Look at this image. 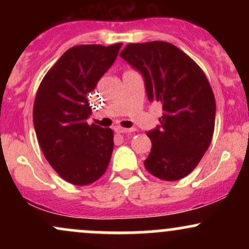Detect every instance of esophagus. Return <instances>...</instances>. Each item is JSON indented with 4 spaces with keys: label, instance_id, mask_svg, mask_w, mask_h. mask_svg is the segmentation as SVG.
Here are the masks:
<instances>
[{
    "label": "esophagus",
    "instance_id": "34e87169",
    "mask_svg": "<svg viewBox=\"0 0 249 249\" xmlns=\"http://www.w3.org/2000/svg\"><path fill=\"white\" fill-rule=\"evenodd\" d=\"M115 131L117 133H131L133 132L134 128H124V127H116Z\"/></svg>",
    "mask_w": 249,
    "mask_h": 249
}]
</instances>
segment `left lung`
I'll return each mask as SVG.
<instances>
[{"instance_id": "left-lung-1", "label": "left lung", "mask_w": 249, "mask_h": 249, "mask_svg": "<svg viewBox=\"0 0 249 249\" xmlns=\"http://www.w3.org/2000/svg\"><path fill=\"white\" fill-rule=\"evenodd\" d=\"M121 57L142 76L148 101L162 105L160 123L147 132L152 148L145 168L161 180L184 178L201 160L214 132L215 99L206 76L167 42L132 43Z\"/></svg>"}]
</instances>
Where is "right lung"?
I'll return each mask as SVG.
<instances>
[{"label":"right lung","instance_id":"right-lung-1","mask_svg":"<svg viewBox=\"0 0 249 249\" xmlns=\"http://www.w3.org/2000/svg\"><path fill=\"white\" fill-rule=\"evenodd\" d=\"M122 45L71 48L48 71L37 91L33 112L37 141L53 170L73 185L95 182L110 162L113 132L88 124V95L112 67Z\"/></svg>","mask_w":249,"mask_h":249}]
</instances>
